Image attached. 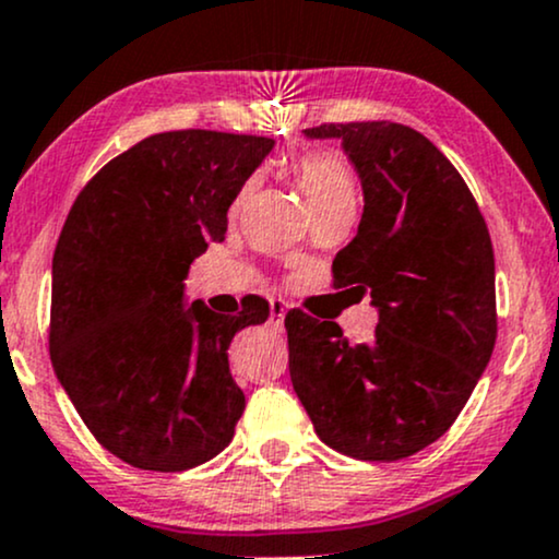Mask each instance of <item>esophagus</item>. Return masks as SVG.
<instances>
[{"label": "esophagus", "instance_id": "1", "mask_svg": "<svg viewBox=\"0 0 559 559\" xmlns=\"http://www.w3.org/2000/svg\"><path fill=\"white\" fill-rule=\"evenodd\" d=\"M284 318H286L284 299H271V329L275 333L284 331Z\"/></svg>", "mask_w": 559, "mask_h": 559}]
</instances>
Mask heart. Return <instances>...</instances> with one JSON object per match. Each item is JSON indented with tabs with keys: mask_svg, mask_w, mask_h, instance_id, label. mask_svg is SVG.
I'll list each match as a JSON object with an SVG mask.
<instances>
[{
	"mask_svg": "<svg viewBox=\"0 0 559 559\" xmlns=\"http://www.w3.org/2000/svg\"><path fill=\"white\" fill-rule=\"evenodd\" d=\"M297 181L305 191L307 204L312 213L325 207H338V204H355V176H352L349 165L342 157L329 155V152H316V155H305L297 163ZM247 197V189L241 191L236 207Z\"/></svg>",
	"mask_w": 559,
	"mask_h": 559,
	"instance_id": "obj_1",
	"label": "heart"
}]
</instances>
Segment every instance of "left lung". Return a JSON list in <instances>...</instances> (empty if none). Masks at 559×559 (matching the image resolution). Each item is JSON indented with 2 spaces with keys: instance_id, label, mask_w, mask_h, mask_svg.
I'll list each match as a JSON object with an SVG mask.
<instances>
[{
  "instance_id": "left-lung-1",
  "label": "left lung",
  "mask_w": 559,
  "mask_h": 559,
  "mask_svg": "<svg viewBox=\"0 0 559 559\" xmlns=\"http://www.w3.org/2000/svg\"><path fill=\"white\" fill-rule=\"evenodd\" d=\"M342 141L362 186L336 286L370 294V342L288 312V373L316 433L357 460H402L449 431L497 342L493 249L463 176L415 128L389 120L307 128Z\"/></svg>"
}]
</instances>
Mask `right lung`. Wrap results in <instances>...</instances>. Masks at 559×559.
I'll list each match as a JSON object with an SVG mask.
<instances>
[{
	"mask_svg": "<svg viewBox=\"0 0 559 559\" xmlns=\"http://www.w3.org/2000/svg\"><path fill=\"white\" fill-rule=\"evenodd\" d=\"M275 141L168 131L139 141L83 186L52 260L49 355L57 381L107 452L141 471H189L234 439L243 391L228 346L265 323L186 299L189 267L223 241L228 207Z\"/></svg>",
	"mask_w": 559,
	"mask_h": 559,
	"instance_id": "obj_1",
	"label": "right lung"
}]
</instances>
